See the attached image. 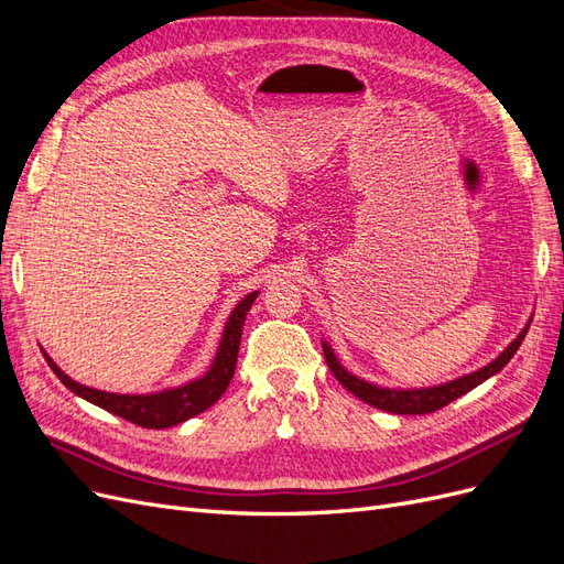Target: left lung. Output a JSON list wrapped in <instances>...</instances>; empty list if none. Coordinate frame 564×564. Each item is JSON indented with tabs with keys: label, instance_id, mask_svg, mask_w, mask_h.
Listing matches in <instances>:
<instances>
[{
	"label": "left lung",
	"instance_id": "obj_1",
	"mask_svg": "<svg viewBox=\"0 0 564 564\" xmlns=\"http://www.w3.org/2000/svg\"><path fill=\"white\" fill-rule=\"evenodd\" d=\"M527 329H529V322H527V327L513 338V344H510L497 357V360H491L482 369L466 373V377L454 379L449 383L431 386V388H406L404 390V388H383L377 383H369L365 379H357L355 373H350L344 365L336 360V355L327 340H322V350H324V360H327L329 371L334 373L336 381L346 390H350L355 398H360L362 402L377 406V409H383V412H390V414H431V412H437V409H442V406H447L456 398L466 395L468 390L480 386L482 381L494 377V373H499L510 362V357L518 352Z\"/></svg>",
	"mask_w": 564,
	"mask_h": 564
}]
</instances>
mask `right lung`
<instances>
[{"instance_id":"right-lung-1","label":"right lung","mask_w":564,"mask_h":564,"mask_svg":"<svg viewBox=\"0 0 564 564\" xmlns=\"http://www.w3.org/2000/svg\"><path fill=\"white\" fill-rule=\"evenodd\" d=\"M256 296H259V292L247 294L232 308L226 322L224 336H220L216 357L212 367L207 369V373L191 383L166 388L160 392H145V395H119V392H106V390L82 386L67 377V373H63L61 367L51 360L44 350L42 352L48 367L54 369V373L61 379V383L67 390H73L75 395L84 398L100 409H106V412L115 416H122L135 425H141V429H155V431L172 429V425H178L187 419L202 414L204 409H209L230 386L235 367H237V352H240L242 327Z\"/></svg>"}]
</instances>
